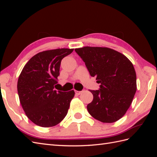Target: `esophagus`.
Listing matches in <instances>:
<instances>
[{"instance_id": "obj_1", "label": "esophagus", "mask_w": 157, "mask_h": 157, "mask_svg": "<svg viewBox=\"0 0 157 157\" xmlns=\"http://www.w3.org/2000/svg\"><path fill=\"white\" fill-rule=\"evenodd\" d=\"M82 93V91H78V90H75V94L77 95H80Z\"/></svg>"}]
</instances>
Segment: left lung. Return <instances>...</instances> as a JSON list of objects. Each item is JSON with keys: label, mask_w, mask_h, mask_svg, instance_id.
<instances>
[{"label": "left lung", "mask_w": 157, "mask_h": 157, "mask_svg": "<svg viewBox=\"0 0 157 157\" xmlns=\"http://www.w3.org/2000/svg\"><path fill=\"white\" fill-rule=\"evenodd\" d=\"M92 77H96L100 89L90 91L93 100L88 113L105 123L117 121L130 107L137 90L134 65L126 57L106 47L84 46L75 49Z\"/></svg>", "instance_id": "1"}]
</instances>
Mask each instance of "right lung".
I'll return each instance as SVG.
<instances>
[{
    "label": "right lung",
    "instance_id": "1",
    "mask_svg": "<svg viewBox=\"0 0 157 157\" xmlns=\"http://www.w3.org/2000/svg\"><path fill=\"white\" fill-rule=\"evenodd\" d=\"M73 50L39 52L29 60L19 76L17 87L21 105L28 118L38 126H54L67 115L74 90L65 92L54 88L61 59Z\"/></svg>",
    "mask_w": 157,
    "mask_h": 157
}]
</instances>
